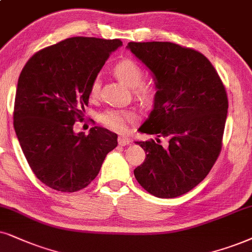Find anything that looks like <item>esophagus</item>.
I'll return each instance as SVG.
<instances>
[{"label": "esophagus", "instance_id": "esophagus-1", "mask_svg": "<svg viewBox=\"0 0 252 252\" xmlns=\"http://www.w3.org/2000/svg\"><path fill=\"white\" fill-rule=\"evenodd\" d=\"M130 142H131V141H130L128 137H124V136H120V137H119V144H120L121 146L129 145Z\"/></svg>", "mask_w": 252, "mask_h": 252}]
</instances>
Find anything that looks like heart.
Returning a JSON list of instances; mask_svg holds the SVG:
<instances>
[{
  "label": "heart",
  "instance_id": "heart-1",
  "mask_svg": "<svg viewBox=\"0 0 252 252\" xmlns=\"http://www.w3.org/2000/svg\"><path fill=\"white\" fill-rule=\"evenodd\" d=\"M114 73L124 85L130 88H136V95L143 102H149L154 96V91L149 86L141 85L143 82L142 68L132 60H123L117 63L114 68ZM101 80L95 78L91 86V96L96 97L100 92ZM136 115L132 111L120 109H107L100 116L101 123L108 128L117 132H123L128 129V124L135 122Z\"/></svg>",
  "mask_w": 252,
  "mask_h": 252
}]
</instances>
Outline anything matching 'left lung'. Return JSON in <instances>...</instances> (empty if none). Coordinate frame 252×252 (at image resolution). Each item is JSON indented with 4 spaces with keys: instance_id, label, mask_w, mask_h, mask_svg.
Segmentation results:
<instances>
[{
    "instance_id": "8db88e82",
    "label": "left lung",
    "mask_w": 252,
    "mask_h": 252,
    "mask_svg": "<svg viewBox=\"0 0 252 252\" xmlns=\"http://www.w3.org/2000/svg\"><path fill=\"white\" fill-rule=\"evenodd\" d=\"M126 49L148 67L156 86L154 109L139 128L156 141L135 142L146 158L133 174L152 195L180 196L205 179L221 151L228 113L224 86L195 50L168 41H130Z\"/></svg>"
}]
</instances>
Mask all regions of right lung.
Instances as JSON below:
<instances>
[{
  "label": "right lung",
  "instance_id": "obj_1",
  "mask_svg": "<svg viewBox=\"0 0 252 252\" xmlns=\"http://www.w3.org/2000/svg\"><path fill=\"white\" fill-rule=\"evenodd\" d=\"M120 39L72 37L38 51L22 69L16 88L14 128L34 176L50 189L76 192L100 172L117 135L93 126L73 130L88 106L91 86Z\"/></svg>",
  "mask_w": 252,
  "mask_h": 252
}]
</instances>
